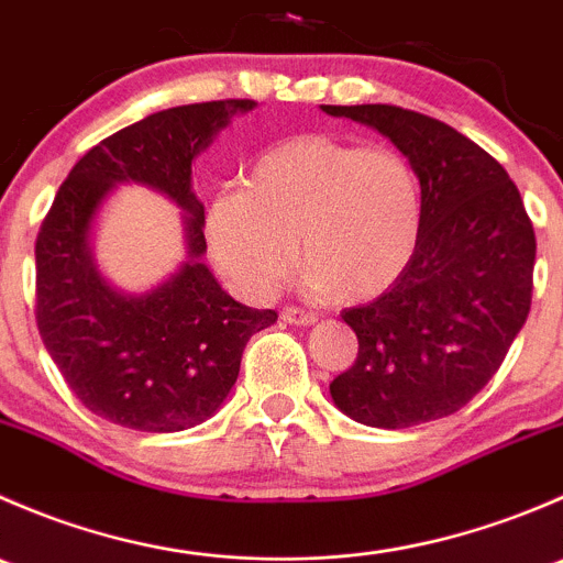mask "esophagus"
Returning a JSON list of instances; mask_svg holds the SVG:
<instances>
[{"mask_svg": "<svg viewBox=\"0 0 563 563\" xmlns=\"http://www.w3.org/2000/svg\"><path fill=\"white\" fill-rule=\"evenodd\" d=\"M316 313H310V310H302V308H283V321L288 323H297V327H310V323H316Z\"/></svg>", "mask_w": 563, "mask_h": 563, "instance_id": "obj_1", "label": "esophagus"}]
</instances>
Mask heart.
I'll list each match as a JSON object with an SVG mask.
<instances>
[{"label":"heart","instance_id":"obj_1","mask_svg":"<svg viewBox=\"0 0 563 563\" xmlns=\"http://www.w3.org/2000/svg\"><path fill=\"white\" fill-rule=\"evenodd\" d=\"M422 234V192L395 150L305 133L266 150L245 187L209 203L207 242L231 286L264 299L294 272L300 240L310 280L343 302L395 286Z\"/></svg>","mask_w":563,"mask_h":563}]
</instances>
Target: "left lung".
<instances>
[{"label": "left lung", "mask_w": 563, "mask_h": 563, "mask_svg": "<svg viewBox=\"0 0 563 563\" xmlns=\"http://www.w3.org/2000/svg\"><path fill=\"white\" fill-rule=\"evenodd\" d=\"M376 128L422 190V234L382 297L343 310L360 340L329 391L371 428H413L460 411L496 376L531 310L537 236L501 163L450 124L400 106H321Z\"/></svg>", "instance_id": "8db88e82"}]
</instances>
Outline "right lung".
Instances as JSON below:
<instances>
[{
	"instance_id": "add662e5",
	"label": "right lung",
	"mask_w": 563,
	"mask_h": 563,
	"mask_svg": "<svg viewBox=\"0 0 563 563\" xmlns=\"http://www.w3.org/2000/svg\"><path fill=\"white\" fill-rule=\"evenodd\" d=\"M253 100L176 106L108 135L62 181L35 242V318L45 351L92 413L144 433H176L212 417L240 376L247 340L275 310L236 302L201 264L203 203L192 161ZM139 180L186 209L188 258L166 284L130 298L99 277L88 231L107 190Z\"/></svg>"
}]
</instances>
